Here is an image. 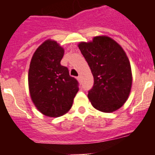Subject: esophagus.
<instances>
[{"mask_svg":"<svg viewBox=\"0 0 155 155\" xmlns=\"http://www.w3.org/2000/svg\"><path fill=\"white\" fill-rule=\"evenodd\" d=\"M78 80L79 81H81V76L78 77Z\"/></svg>","mask_w":155,"mask_h":155,"instance_id":"esophagus-1","label":"esophagus"}]
</instances>
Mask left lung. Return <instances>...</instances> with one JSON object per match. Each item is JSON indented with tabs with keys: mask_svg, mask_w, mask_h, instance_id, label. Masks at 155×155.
I'll list each match as a JSON object with an SVG mask.
<instances>
[{
	"mask_svg": "<svg viewBox=\"0 0 155 155\" xmlns=\"http://www.w3.org/2000/svg\"><path fill=\"white\" fill-rule=\"evenodd\" d=\"M78 47L94 77L87 97L94 109L113 113L127 102L132 87V71L125 51L106 35L94 36L91 42H81Z\"/></svg>",
	"mask_w": 155,
	"mask_h": 155,
	"instance_id": "8db88e82",
	"label": "left lung"
}]
</instances>
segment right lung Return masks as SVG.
<instances>
[{
    "mask_svg": "<svg viewBox=\"0 0 155 155\" xmlns=\"http://www.w3.org/2000/svg\"><path fill=\"white\" fill-rule=\"evenodd\" d=\"M64 50L56 41L43 42L31 57L28 88L31 101L45 116L59 117L67 113L78 91V82L61 64Z\"/></svg>",
    "mask_w": 155,
    "mask_h": 155,
    "instance_id": "add662e5",
    "label": "right lung"
}]
</instances>
